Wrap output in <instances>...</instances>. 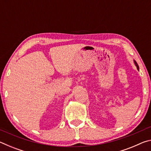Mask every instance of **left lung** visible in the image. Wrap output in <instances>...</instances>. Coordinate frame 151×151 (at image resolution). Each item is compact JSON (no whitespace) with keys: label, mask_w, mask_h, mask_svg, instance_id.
I'll list each match as a JSON object with an SVG mask.
<instances>
[{"label":"left lung","mask_w":151,"mask_h":151,"mask_svg":"<svg viewBox=\"0 0 151 151\" xmlns=\"http://www.w3.org/2000/svg\"><path fill=\"white\" fill-rule=\"evenodd\" d=\"M134 64H135V65H136V66H137V69L139 70V65H138L136 61H135V60H134Z\"/></svg>","instance_id":"left-lung-1"}]
</instances>
